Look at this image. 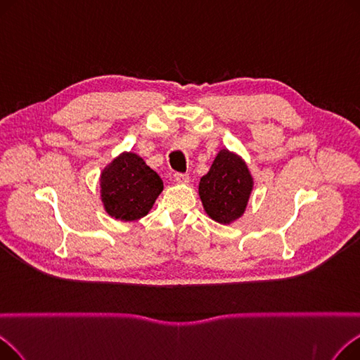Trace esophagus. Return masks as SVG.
<instances>
[{
  "label": "esophagus",
  "mask_w": 360,
  "mask_h": 360,
  "mask_svg": "<svg viewBox=\"0 0 360 360\" xmlns=\"http://www.w3.org/2000/svg\"><path fill=\"white\" fill-rule=\"evenodd\" d=\"M174 179L178 184H188V182H190V175H188V174H175Z\"/></svg>",
  "instance_id": "34e87169"
}]
</instances>
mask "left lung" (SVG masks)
<instances>
[{"instance_id": "left-lung-1", "label": "left lung", "mask_w": 360, "mask_h": 360, "mask_svg": "<svg viewBox=\"0 0 360 360\" xmlns=\"http://www.w3.org/2000/svg\"><path fill=\"white\" fill-rule=\"evenodd\" d=\"M254 188L247 163L228 148L220 150L210 170L198 185V194L205 213L217 223L231 224L248 205Z\"/></svg>"}]
</instances>
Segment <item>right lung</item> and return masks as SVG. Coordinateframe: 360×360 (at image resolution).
Segmentation results:
<instances>
[{
    "label": "right lung",
    "mask_w": 360,
    "mask_h": 360,
    "mask_svg": "<svg viewBox=\"0 0 360 360\" xmlns=\"http://www.w3.org/2000/svg\"><path fill=\"white\" fill-rule=\"evenodd\" d=\"M163 191V181L136 153L124 151L101 174V198L106 213L121 221L144 217Z\"/></svg>",
    "instance_id": "right-lung-1"
}]
</instances>
